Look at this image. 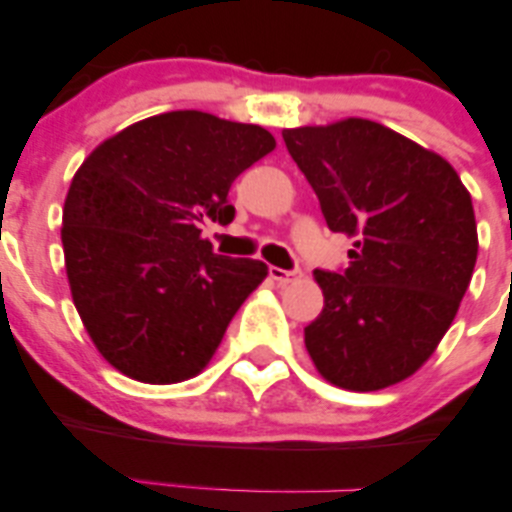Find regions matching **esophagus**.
<instances>
[{
    "mask_svg": "<svg viewBox=\"0 0 512 512\" xmlns=\"http://www.w3.org/2000/svg\"><path fill=\"white\" fill-rule=\"evenodd\" d=\"M269 276H272V279H274L279 286H286V284H291V281H296L298 276H301V269L269 267Z\"/></svg>",
    "mask_w": 512,
    "mask_h": 512,
    "instance_id": "esophagus-1",
    "label": "esophagus"
}]
</instances>
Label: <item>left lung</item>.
<instances>
[{
	"label": "left lung",
	"instance_id": "8db88e82",
	"mask_svg": "<svg viewBox=\"0 0 512 512\" xmlns=\"http://www.w3.org/2000/svg\"><path fill=\"white\" fill-rule=\"evenodd\" d=\"M281 134L330 231L356 238L349 267L315 269L325 308L305 327V349L344 390L395 385L436 351L472 279V197L445 158L378 122Z\"/></svg>",
	"mask_w": 512,
	"mask_h": 512
}]
</instances>
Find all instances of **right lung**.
<instances>
[{
  "label": "right lung",
  "instance_id": "add662e5",
  "mask_svg": "<svg viewBox=\"0 0 512 512\" xmlns=\"http://www.w3.org/2000/svg\"><path fill=\"white\" fill-rule=\"evenodd\" d=\"M274 146L257 125L173 110L122 129L81 163L62 248L76 310L110 366L170 385L211 361L267 264L214 255L199 223L233 219V180Z\"/></svg>",
  "mask_w": 512,
  "mask_h": 512
}]
</instances>
